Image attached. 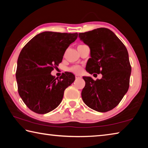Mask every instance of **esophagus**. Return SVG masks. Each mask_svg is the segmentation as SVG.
<instances>
[{
	"label": "esophagus",
	"mask_w": 148,
	"mask_h": 148,
	"mask_svg": "<svg viewBox=\"0 0 148 148\" xmlns=\"http://www.w3.org/2000/svg\"><path fill=\"white\" fill-rule=\"evenodd\" d=\"M79 77H81V76H79V75H77V74L76 75V79L79 78Z\"/></svg>",
	"instance_id": "34e87169"
}]
</instances>
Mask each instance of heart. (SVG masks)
I'll use <instances>...</instances> for the list:
<instances>
[{"label":"heart","instance_id":"heart-1","mask_svg":"<svg viewBox=\"0 0 148 148\" xmlns=\"http://www.w3.org/2000/svg\"><path fill=\"white\" fill-rule=\"evenodd\" d=\"M82 66H80V65H78V64L74 65V66L70 67V68L69 69V71L74 72V73H76V74L79 73V72L82 71Z\"/></svg>","mask_w":148,"mask_h":148}]
</instances>
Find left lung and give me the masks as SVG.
<instances>
[{"instance_id": "obj_1", "label": "left lung", "mask_w": 148, "mask_h": 148, "mask_svg": "<svg viewBox=\"0 0 148 148\" xmlns=\"http://www.w3.org/2000/svg\"><path fill=\"white\" fill-rule=\"evenodd\" d=\"M79 37L91 51L86 71L102 75L101 79L95 81L91 77H83L86 86L82 92V99L95 111H110L119 104L129 89L131 66L128 51L108 29L79 33Z\"/></svg>"}]
</instances>
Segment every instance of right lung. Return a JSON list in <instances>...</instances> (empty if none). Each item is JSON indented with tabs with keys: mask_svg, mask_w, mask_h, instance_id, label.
Here are the masks:
<instances>
[{
	"mask_svg": "<svg viewBox=\"0 0 148 148\" xmlns=\"http://www.w3.org/2000/svg\"><path fill=\"white\" fill-rule=\"evenodd\" d=\"M77 38V32H43L33 37L20 52L16 74L18 92L35 113L44 114L56 109L64 90L74 82L71 72H65L59 79L51 72L62 62L66 49Z\"/></svg>",
	"mask_w": 148,
	"mask_h": 148,
	"instance_id": "right-lung-1",
	"label": "right lung"
}]
</instances>
